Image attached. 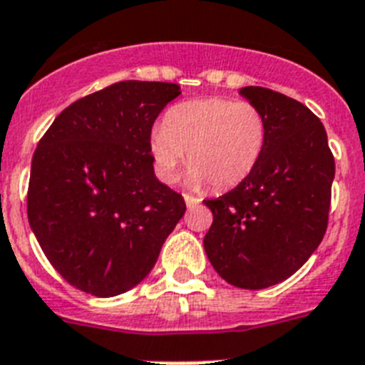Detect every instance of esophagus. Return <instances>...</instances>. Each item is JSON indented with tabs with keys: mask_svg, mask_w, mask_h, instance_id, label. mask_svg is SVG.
<instances>
[{
	"mask_svg": "<svg viewBox=\"0 0 365 365\" xmlns=\"http://www.w3.org/2000/svg\"><path fill=\"white\" fill-rule=\"evenodd\" d=\"M200 198H195V196H189V195H185V204H187V207L189 209H192V207H196V205L200 204Z\"/></svg>",
	"mask_w": 365,
	"mask_h": 365,
	"instance_id": "1",
	"label": "esophagus"
}]
</instances>
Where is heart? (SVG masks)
Returning <instances> with one entry per match:
<instances>
[{"label": "heart", "instance_id": "heart-1", "mask_svg": "<svg viewBox=\"0 0 365 365\" xmlns=\"http://www.w3.org/2000/svg\"><path fill=\"white\" fill-rule=\"evenodd\" d=\"M266 138V117L255 104L209 97L169 110L165 125L152 130L150 156L163 183L176 182L180 167L189 156L187 183L192 189L207 183H213L215 189H230L255 169Z\"/></svg>", "mask_w": 365, "mask_h": 365}]
</instances>
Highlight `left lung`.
Returning a JSON list of instances; mask_svg holds the SVG:
<instances>
[{
    "instance_id": "8db88e82",
    "label": "left lung",
    "mask_w": 365,
    "mask_h": 365,
    "mask_svg": "<svg viewBox=\"0 0 365 365\" xmlns=\"http://www.w3.org/2000/svg\"><path fill=\"white\" fill-rule=\"evenodd\" d=\"M240 95L264 113L266 147L248 178L204 200L213 213L204 250L227 283L261 290L296 274L322 242L334 158L309 108L268 88L246 86Z\"/></svg>"
}]
</instances>
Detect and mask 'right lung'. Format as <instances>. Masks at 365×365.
<instances>
[{"label": "right lung", "instance_id": "add662e5", "mask_svg": "<svg viewBox=\"0 0 365 365\" xmlns=\"http://www.w3.org/2000/svg\"><path fill=\"white\" fill-rule=\"evenodd\" d=\"M180 93L170 82H117L69 104L34 150L31 230L82 292L113 297L141 283L185 213L150 156L152 125Z\"/></svg>", "mask_w": 365, "mask_h": 365}]
</instances>
